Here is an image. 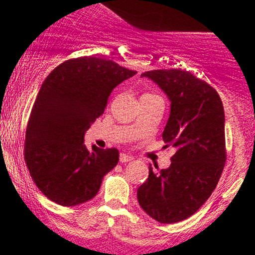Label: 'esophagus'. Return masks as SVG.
Listing matches in <instances>:
<instances>
[{
	"label": "esophagus",
	"instance_id": "esophagus-1",
	"mask_svg": "<svg viewBox=\"0 0 255 255\" xmlns=\"http://www.w3.org/2000/svg\"><path fill=\"white\" fill-rule=\"evenodd\" d=\"M130 160H133V157H131L130 154H127V153L120 154V162L121 163H127V162H130Z\"/></svg>",
	"mask_w": 255,
	"mask_h": 255
}]
</instances>
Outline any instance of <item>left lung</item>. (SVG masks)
I'll return each instance as SVG.
<instances>
[{"instance_id":"1","label":"left lung","mask_w":255,"mask_h":255,"mask_svg":"<svg viewBox=\"0 0 255 255\" xmlns=\"http://www.w3.org/2000/svg\"><path fill=\"white\" fill-rule=\"evenodd\" d=\"M170 101L163 140L175 147L169 168L153 171L137 188V201L150 217L171 224L191 217L217 186L225 163L224 109L216 90L182 69L141 74Z\"/></svg>"}]
</instances>
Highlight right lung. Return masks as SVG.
<instances>
[{
	"instance_id": "add662e5",
	"label": "right lung",
	"mask_w": 255,
	"mask_h": 255,
	"mask_svg": "<svg viewBox=\"0 0 255 255\" xmlns=\"http://www.w3.org/2000/svg\"><path fill=\"white\" fill-rule=\"evenodd\" d=\"M134 74L114 61L85 56L61 63L44 80L28 120L25 160L51 201L75 206L91 200L119 163L116 148L89 150L84 137L113 90Z\"/></svg>"
}]
</instances>
